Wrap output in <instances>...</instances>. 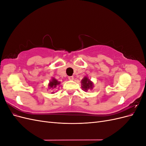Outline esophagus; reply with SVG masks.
I'll return each instance as SVG.
<instances>
[{"instance_id":"34e87169","label":"esophagus","mask_w":146,"mask_h":146,"mask_svg":"<svg viewBox=\"0 0 146 146\" xmlns=\"http://www.w3.org/2000/svg\"><path fill=\"white\" fill-rule=\"evenodd\" d=\"M68 79L69 80H74V77L73 76H69L68 77Z\"/></svg>"}]
</instances>
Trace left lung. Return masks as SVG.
Returning <instances> with one entry per match:
<instances>
[{
  "label": "left lung",
  "mask_w": 146,
  "mask_h": 146,
  "mask_svg": "<svg viewBox=\"0 0 146 146\" xmlns=\"http://www.w3.org/2000/svg\"><path fill=\"white\" fill-rule=\"evenodd\" d=\"M81 88L84 91H88V90H92L94 88V83L91 81L90 79L87 76H85L81 81Z\"/></svg>",
  "instance_id": "1"
}]
</instances>
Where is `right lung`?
Wrapping results in <instances>:
<instances>
[{"label":"right lung","instance_id":"add662e5","mask_svg":"<svg viewBox=\"0 0 146 146\" xmlns=\"http://www.w3.org/2000/svg\"><path fill=\"white\" fill-rule=\"evenodd\" d=\"M61 82L58 81L54 77L52 78V80H50L49 83L48 84V89H51V90H54L56 89V88L57 86H58L60 85ZM52 94L55 93V92H52Z\"/></svg>","mask_w":146,"mask_h":146}]
</instances>
